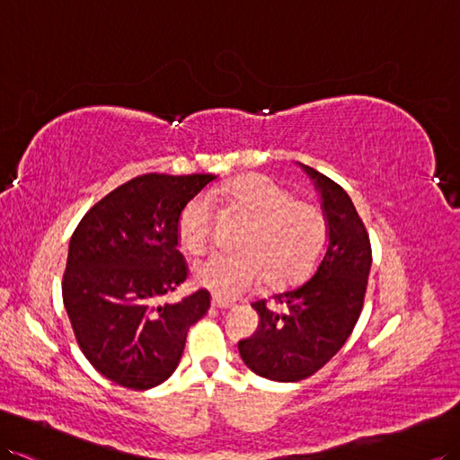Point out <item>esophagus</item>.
<instances>
[{"mask_svg": "<svg viewBox=\"0 0 460 460\" xmlns=\"http://www.w3.org/2000/svg\"><path fill=\"white\" fill-rule=\"evenodd\" d=\"M234 306L232 300H224L218 296H212V308H220V310H228Z\"/></svg>", "mask_w": 460, "mask_h": 460, "instance_id": "1", "label": "esophagus"}]
</instances>
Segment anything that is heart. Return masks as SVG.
<instances>
[{
  "mask_svg": "<svg viewBox=\"0 0 460 460\" xmlns=\"http://www.w3.org/2000/svg\"><path fill=\"white\" fill-rule=\"evenodd\" d=\"M212 199L250 217L240 253H210L193 267L199 287L220 298H236L260 285L287 287L305 279L328 242V222L320 207L293 200L285 187L265 175H243L212 189ZM215 212L207 195L183 207L177 238L187 252H200L212 236Z\"/></svg>",
  "mask_w": 460,
  "mask_h": 460,
  "instance_id": "obj_1",
  "label": "heart"
}]
</instances>
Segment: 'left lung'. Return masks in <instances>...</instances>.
<instances>
[{"label":"left lung","instance_id":"obj_1","mask_svg":"<svg viewBox=\"0 0 460 460\" xmlns=\"http://www.w3.org/2000/svg\"><path fill=\"white\" fill-rule=\"evenodd\" d=\"M320 197L328 242L310 279L253 302L261 326L238 343L242 361L277 383L314 375L341 349L363 310L371 271V242L353 200L330 177L298 164Z\"/></svg>","mask_w":460,"mask_h":460}]
</instances>
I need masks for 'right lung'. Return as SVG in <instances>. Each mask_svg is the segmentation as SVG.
I'll return each mask as SVG.
<instances>
[{
	"instance_id": "right-lung-1",
	"label": "right lung",
	"mask_w": 460,
	"mask_h": 460,
	"mask_svg": "<svg viewBox=\"0 0 460 460\" xmlns=\"http://www.w3.org/2000/svg\"><path fill=\"white\" fill-rule=\"evenodd\" d=\"M215 179L134 177L77 224L62 281L64 308L85 359L115 385L148 390L170 378L189 326L210 308L205 288L175 305L164 296L189 275L177 250L179 215Z\"/></svg>"
}]
</instances>
